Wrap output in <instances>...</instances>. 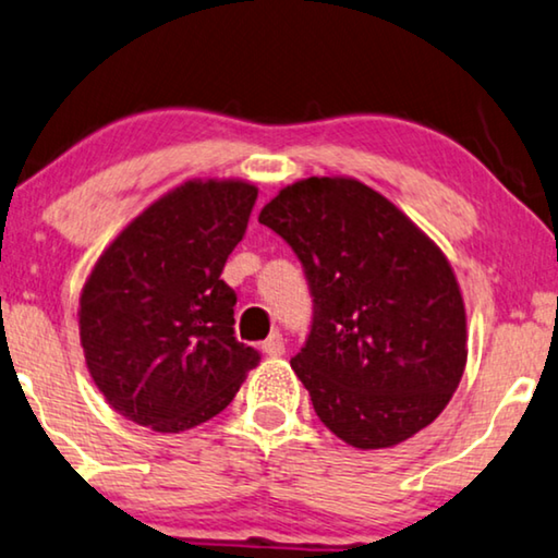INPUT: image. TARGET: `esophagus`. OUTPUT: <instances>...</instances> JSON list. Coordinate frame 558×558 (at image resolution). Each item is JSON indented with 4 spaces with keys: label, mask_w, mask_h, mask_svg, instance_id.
<instances>
[{
    "label": "esophagus",
    "mask_w": 558,
    "mask_h": 558,
    "mask_svg": "<svg viewBox=\"0 0 558 558\" xmlns=\"http://www.w3.org/2000/svg\"><path fill=\"white\" fill-rule=\"evenodd\" d=\"M263 353L272 355V359H278V355L286 353V338H282L280 332H270L268 340L263 343Z\"/></svg>",
    "instance_id": "esophagus-1"
}]
</instances>
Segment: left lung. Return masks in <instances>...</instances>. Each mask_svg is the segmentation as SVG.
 Returning a JSON list of instances; mask_svg holds the SVG:
<instances>
[{
  "label": "left lung",
  "mask_w": 558,
  "mask_h": 558,
  "mask_svg": "<svg viewBox=\"0 0 558 558\" xmlns=\"http://www.w3.org/2000/svg\"><path fill=\"white\" fill-rule=\"evenodd\" d=\"M303 265L313 320L295 376L326 426L355 448L426 428L465 368V311L444 253L376 190L307 178L260 210Z\"/></svg>",
  "instance_id": "1"
}]
</instances>
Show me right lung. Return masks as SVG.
Wrapping results in <instances>:
<instances>
[{
  "label": "right lung",
  "instance_id": "obj_1",
  "mask_svg": "<svg viewBox=\"0 0 558 558\" xmlns=\"http://www.w3.org/2000/svg\"><path fill=\"white\" fill-rule=\"evenodd\" d=\"M257 187L190 180L147 207L99 257L80 298L95 386L160 434L210 421L260 355L235 338L238 295L220 280Z\"/></svg>",
  "mask_w": 558,
  "mask_h": 558
}]
</instances>
